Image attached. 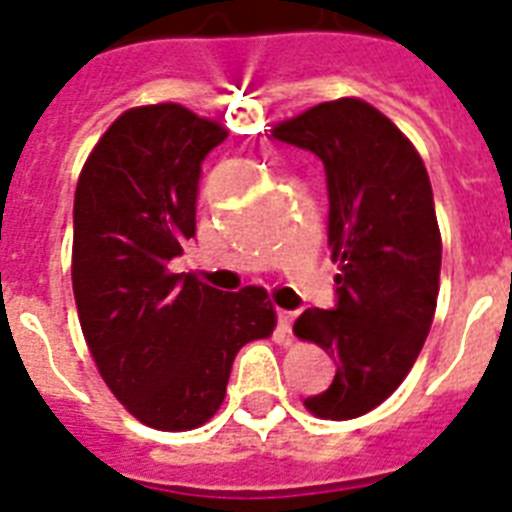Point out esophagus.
<instances>
[{
  "label": "esophagus",
  "mask_w": 512,
  "mask_h": 512,
  "mask_svg": "<svg viewBox=\"0 0 512 512\" xmlns=\"http://www.w3.org/2000/svg\"><path fill=\"white\" fill-rule=\"evenodd\" d=\"M276 319H279L281 332H284V335H292V324H295L297 319V311H284V308H279V311H276Z\"/></svg>",
  "instance_id": "obj_1"
}]
</instances>
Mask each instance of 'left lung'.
Returning a JSON list of instances; mask_svg holds the SVG:
<instances>
[{"label": "left lung", "mask_w": 512, "mask_h": 512, "mask_svg": "<svg viewBox=\"0 0 512 512\" xmlns=\"http://www.w3.org/2000/svg\"><path fill=\"white\" fill-rule=\"evenodd\" d=\"M273 138L311 151L327 172L335 308H308L295 335L335 358V380L305 398L324 420H353L404 382L428 337L441 233L420 154L388 116L342 98L281 122Z\"/></svg>", "instance_id": "left-lung-1"}]
</instances>
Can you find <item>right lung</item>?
I'll return each instance as SVG.
<instances>
[{
    "label": "right lung",
    "instance_id": "add662e5",
    "mask_svg": "<svg viewBox=\"0 0 512 512\" xmlns=\"http://www.w3.org/2000/svg\"><path fill=\"white\" fill-rule=\"evenodd\" d=\"M225 138L177 103L132 108L76 183L71 279L84 340L111 393L159 430L204 425L236 353L276 327L265 289L223 295L170 273L196 233L201 162Z\"/></svg>",
    "mask_w": 512,
    "mask_h": 512
}]
</instances>
